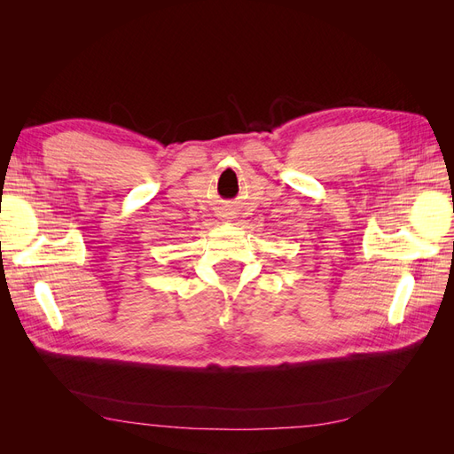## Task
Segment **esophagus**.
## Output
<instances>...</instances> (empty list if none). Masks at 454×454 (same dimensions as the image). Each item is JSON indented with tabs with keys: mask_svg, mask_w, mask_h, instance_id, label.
Returning <instances> with one entry per match:
<instances>
[{
	"mask_svg": "<svg viewBox=\"0 0 454 454\" xmlns=\"http://www.w3.org/2000/svg\"><path fill=\"white\" fill-rule=\"evenodd\" d=\"M231 215V212H227V215H225V219H232V217H229Z\"/></svg>",
	"mask_w": 454,
	"mask_h": 454,
	"instance_id": "obj_1",
	"label": "esophagus"
}]
</instances>
